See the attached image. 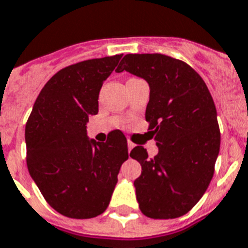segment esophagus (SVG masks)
<instances>
[{
    "label": "esophagus",
    "mask_w": 248,
    "mask_h": 248,
    "mask_svg": "<svg viewBox=\"0 0 248 248\" xmlns=\"http://www.w3.org/2000/svg\"><path fill=\"white\" fill-rule=\"evenodd\" d=\"M134 147V143L133 142H130V140H128V151H132V148Z\"/></svg>",
    "instance_id": "esophagus-1"
}]
</instances>
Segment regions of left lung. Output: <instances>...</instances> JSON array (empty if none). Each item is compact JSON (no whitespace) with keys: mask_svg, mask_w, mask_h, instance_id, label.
Masks as SVG:
<instances>
[{"mask_svg":"<svg viewBox=\"0 0 248 248\" xmlns=\"http://www.w3.org/2000/svg\"><path fill=\"white\" fill-rule=\"evenodd\" d=\"M129 71L150 86L148 129L158 154L137 146L130 157L142 166L134 180L140 211L174 219L199 202L213 179L220 148L217 108L203 79L184 61L161 53H129L116 71Z\"/></svg>","mask_w":248,"mask_h":248,"instance_id":"1","label":"left lung"}]
</instances>
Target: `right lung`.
<instances>
[{"mask_svg":"<svg viewBox=\"0 0 248 248\" xmlns=\"http://www.w3.org/2000/svg\"><path fill=\"white\" fill-rule=\"evenodd\" d=\"M123 55L92 59L61 69L46 83L27 125V165L48 205L73 219H90L108 209L128 144L120 130L106 142L87 137L98 112L104 80Z\"/></svg>","mask_w":248,"mask_h":248,"instance_id":"1","label":"right lung"}]
</instances>
